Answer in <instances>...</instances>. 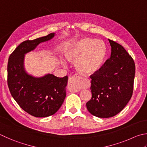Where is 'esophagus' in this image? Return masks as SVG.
Segmentation results:
<instances>
[{
  "label": "esophagus",
  "instance_id": "1",
  "mask_svg": "<svg viewBox=\"0 0 147 147\" xmlns=\"http://www.w3.org/2000/svg\"><path fill=\"white\" fill-rule=\"evenodd\" d=\"M80 76L75 74L69 79V89L72 92H78L80 89L78 87V81Z\"/></svg>",
  "mask_w": 147,
  "mask_h": 147
}]
</instances>
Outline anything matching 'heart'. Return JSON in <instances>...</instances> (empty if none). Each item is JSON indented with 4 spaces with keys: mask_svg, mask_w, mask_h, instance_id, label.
<instances>
[{
    "mask_svg": "<svg viewBox=\"0 0 147 147\" xmlns=\"http://www.w3.org/2000/svg\"><path fill=\"white\" fill-rule=\"evenodd\" d=\"M106 55L105 46L98 40L82 38L76 40L65 51V57L74 60V65L80 73L92 74L102 66Z\"/></svg>",
    "mask_w": 147,
    "mask_h": 147,
    "instance_id": "heart-1",
    "label": "heart"
}]
</instances>
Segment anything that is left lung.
<instances>
[{
    "label": "left lung",
    "mask_w": 147,
    "mask_h": 147,
    "mask_svg": "<svg viewBox=\"0 0 147 147\" xmlns=\"http://www.w3.org/2000/svg\"><path fill=\"white\" fill-rule=\"evenodd\" d=\"M109 40L111 57L90 76L92 98L86 103L89 113L98 118L116 115L132 97L135 76L134 60L121 45Z\"/></svg>",
    "instance_id": "obj_1"
}]
</instances>
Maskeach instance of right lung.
Here are the masks:
<instances>
[{
  "label": "right lung",
  "mask_w": 147,
  "mask_h": 147,
  "mask_svg": "<svg viewBox=\"0 0 147 147\" xmlns=\"http://www.w3.org/2000/svg\"><path fill=\"white\" fill-rule=\"evenodd\" d=\"M55 33L21 43L9 56L7 85L11 94L26 113L36 118H45L57 113L66 96L68 76L58 78L53 74L42 77L29 74L24 67V57L42 42L49 41Z\"/></svg>",
  "instance_id": "right-lung-1"
}]
</instances>
